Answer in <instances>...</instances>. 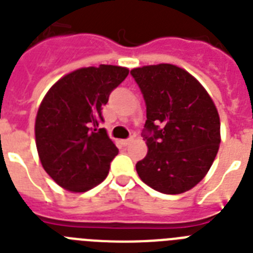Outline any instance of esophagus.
<instances>
[{
	"instance_id": "34e87169",
	"label": "esophagus",
	"mask_w": 253,
	"mask_h": 253,
	"mask_svg": "<svg viewBox=\"0 0 253 253\" xmlns=\"http://www.w3.org/2000/svg\"><path fill=\"white\" fill-rule=\"evenodd\" d=\"M132 141H133V136H131V137H128V139L124 140V144L126 145V146H127V145H129V144H131V142H132Z\"/></svg>"
}]
</instances>
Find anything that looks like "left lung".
Returning <instances> with one entry per match:
<instances>
[{
  "label": "left lung",
  "mask_w": 253,
  "mask_h": 253,
  "mask_svg": "<svg viewBox=\"0 0 253 253\" xmlns=\"http://www.w3.org/2000/svg\"><path fill=\"white\" fill-rule=\"evenodd\" d=\"M146 105L142 137L148 154L136 170L144 183L167 195L195 187L209 172L220 144L214 102L192 75L174 65L131 70Z\"/></svg>",
  "instance_id": "8db88e82"
}]
</instances>
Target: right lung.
<instances>
[{"label":"right lung","mask_w":253,"mask_h":253,"mask_svg":"<svg viewBox=\"0 0 253 253\" xmlns=\"http://www.w3.org/2000/svg\"><path fill=\"white\" fill-rule=\"evenodd\" d=\"M127 75L126 67L112 65L79 69L45 94L35 120V142L44 170L65 190L85 192L108 175L118 149L99 128L102 109Z\"/></svg>","instance_id":"1"}]
</instances>
